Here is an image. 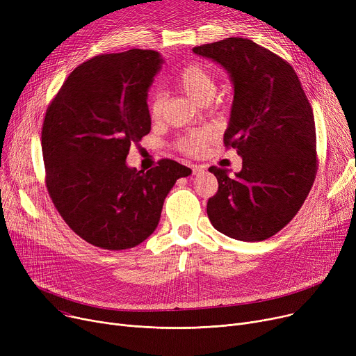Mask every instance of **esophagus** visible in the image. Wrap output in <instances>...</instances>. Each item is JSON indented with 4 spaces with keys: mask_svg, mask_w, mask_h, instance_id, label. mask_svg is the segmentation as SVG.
Masks as SVG:
<instances>
[{
    "mask_svg": "<svg viewBox=\"0 0 356 356\" xmlns=\"http://www.w3.org/2000/svg\"><path fill=\"white\" fill-rule=\"evenodd\" d=\"M204 170V168L202 167V165H192V172H193V175H199V173H202Z\"/></svg>",
    "mask_w": 356,
    "mask_h": 356,
    "instance_id": "34e87169",
    "label": "esophagus"
}]
</instances>
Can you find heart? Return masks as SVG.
Wrapping results in <instances>:
<instances>
[{
    "mask_svg": "<svg viewBox=\"0 0 356 356\" xmlns=\"http://www.w3.org/2000/svg\"><path fill=\"white\" fill-rule=\"evenodd\" d=\"M176 86L186 97H189L192 101L200 105L204 102H209L216 92V81L213 78V74L199 63H191L188 66H184L176 76ZM163 106V95L160 92H157L152 98V101H149V115H152L153 120H159L161 117ZM209 138V131H196V133H192L191 136L183 138L180 141V147L184 152L197 154L202 152L204 144H207Z\"/></svg>",
    "mask_w": 356,
    "mask_h": 356,
    "instance_id": "b5f03b06",
    "label": "heart"
}]
</instances>
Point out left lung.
Listing matches in <instances>:
<instances>
[{"mask_svg":"<svg viewBox=\"0 0 356 356\" xmlns=\"http://www.w3.org/2000/svg\"><path fill=\"white\" fill-rule=\"evenodd\" d=\"M193 53L229 74L234 101L223 143L242 157L235 176L209 167L219 183L209 220L238 241L268 239L296 216L316 177L312 106L293 67L252 40L229 37Z\"/></svg>","mask_w":356,"mask_h":356,"instance_id":"1","label":"left lung"}]
</instances>
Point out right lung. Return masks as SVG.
<instances>
[{"instance_id": "add662e5", "label": "right lung", "mask_w": 356, "mask_h": 356, "mask_svg": "<svg viewBox=\"0 0 356 356\" xmlns=\"http://www.w3.org/2000/svg\"><path fill=\"white\" fill-rule=\"evenodd\" d=\"M163 63L154 50L97 56L69 74L46 112L49 195L72 231L102 250L145 241L176 180L192 175L167 159L145 173L125 161L131 144L152 129L148 89Z\"/></svg>"}]
</instances>
